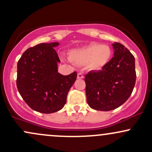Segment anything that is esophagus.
<instances>
[{
  "label": "esophagus",
  "instance_id": "obj_1",
  "mask_svg": "<svg viewBox=\"0 0 152 152\" xmlns=\"http://www.w3.org/2000/svg\"><path fill=\"white\" fill-rule=\"evenodd\" d=\"M77 78L78 79H82V78H83V74H81V73H78L77 74Z\"/></svg>",
  "mask_w": 152,
  "mask_h": 152
}]
</instances>
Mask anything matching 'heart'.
Segmentation results:
<instances>
[{
  "label": "heart",
  "instance_id": "obj_1",
  "mask_svg": "<svg viewBox=\"0 0 152 152\" xmlns=\"http://www.w3.org/2000/svg\"><path fill=\"white\" fill-rule=\"evenodd\" d=\"M111 49L106 45L93 43L83 48L71 50L69 59L78 65H87L91 70H100L109 63Z\"/></svg>",
  "mask_w": 152,
  "mask_h": 152
}]
</instances>
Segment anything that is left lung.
<instances>
[{
  "label": "left lung",
  "mask_w": 152,
  "mask_h": 152,
  "mask_svg": "<svg viewBox=\"0 0 152 152\" xmlns=\"http://www.w3.org/2000/svg\"><path fill=\"white\" fill-rule=\"evenodd\" d=\"M114 56L102 70L85 76L87 103L93 109L111 111L129 98L136 82L135 58L124 46L112 44Z\"/></svg>",
  "instance_id": "8db88e82"
}]
</instances>
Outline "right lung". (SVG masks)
<instances>
[{
    "instance_id": "1",
    "label": "right lung",
    "mask_w": 152,
    "mask_h": 152,
    "mask_svg": "<svg viewBox=\"0 0 152 152\" xmlns=\"http://www.w3.org/2000/svg\"><path fill=\"white\" fill-rule=\"evenodd\" d=\"M58 42L40 43L28 48L17 64V88L25 102L34 111L51 114L63 109L77 74L58 72L60 59L54 48Z\"/></svg>"
}]
</instances>
